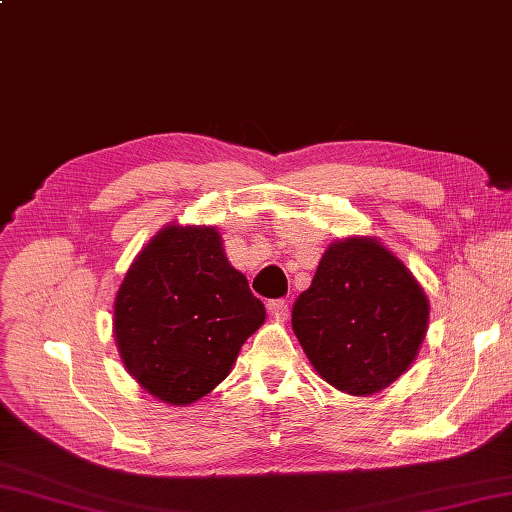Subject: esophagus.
<instances>
[{"instance_id": "1", "label": "esophagus", "mask_w": 512, "mask_h": 512, "mask_svg": "<svg viewBox=\"0 0 512 512\" xmlns=\"http://www.w3.org/2000/svg\"><path fill=\"white\" fill-rule=\"evenodd\" d=\"M268 312L275 316V318H279V320L288 318V301H283V299L268 301Z\"/></svg>"}]
</instances>
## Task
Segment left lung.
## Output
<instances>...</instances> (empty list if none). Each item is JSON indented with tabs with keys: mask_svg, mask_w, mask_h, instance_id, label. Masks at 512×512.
I'll return each mask as SVG.
<instances>
[{
	"mask_svg": "<svg viewBox=\"0 0 512 512\" xmlns=\"http://www.w3.org/2000/svg\"><path fill=\"white\" fill-rule=\"evenodd\" d=\"M430 303L410 270L375 240L331 244L292 305V329L318 375L349 395H373L408 371Z\"/></svg>",
	"mask_w": 512,
	"mask_h": 512,
	"instance_id": "1",
	"label": "left lung"
}]
</instances>
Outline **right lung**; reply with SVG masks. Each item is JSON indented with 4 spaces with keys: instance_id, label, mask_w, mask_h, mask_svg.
Listing matches in <instances>:
<instances>
[{
    "instance_id": "1",
    "label": "right lung",
    "mask_w": 512,
    "mask_h": 512,
    "mask_svg": "<svg viewBox=\"0 0 512 512\" xmlns=\"http://www.w3.org/2000/svg\"><path fill=\"white\" fill-rule=\"evenodd\" d=\"M122 360L150 395L187 406L229 375L266 310L222 251L216 229L168 227L141 251L115 296Z\"/></svg>"
}]
</instances>
